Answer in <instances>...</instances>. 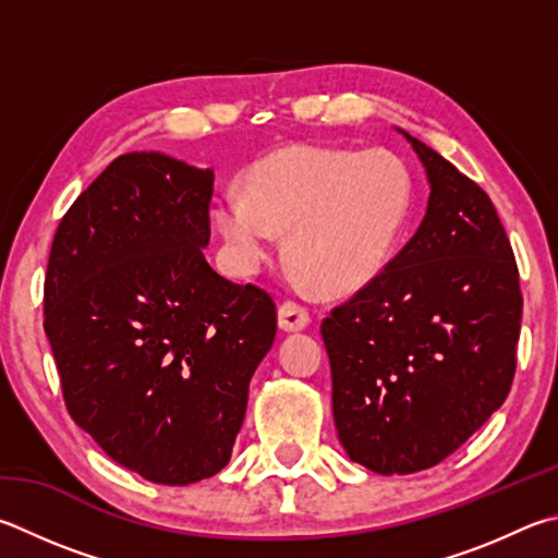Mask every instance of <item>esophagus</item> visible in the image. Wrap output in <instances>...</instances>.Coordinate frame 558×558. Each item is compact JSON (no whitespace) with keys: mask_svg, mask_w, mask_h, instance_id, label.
Masks as SVG:
<instances>
[{"mask_svg":"<svg viewBox=\"0 0 558 558\" xmlns=\"http://www.w3.org/2000/svg\"><path fill=\"white\" fill-rule=\"evenodd\" d=\"M310 310L295 300H286L278 310V324L286 331H300L310 324Z\"/></svg>","mask_w":558,"mask_h":558,"instance_id":"esophagus-1","label":"esophagus"}]
</instances>
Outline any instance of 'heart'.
<instances>
[{
  "label": "heart",
  "mask_w": 558,
  "mask_h": 558,
  "mask_svg": "<svg viewBox=\"0 0 558 558\" xmlns=\"http://www.w3.org/2000/svg\"><path fill=\"white\" fill-rule=\"evenodd\" d=\"M414 202L417 182L392 150L298 144L256 160L244 192L219 197L215 221L241 276L258 272L278 251V231H288L300 278L343 295L388 268Z\"/></svg>",
  "instance_id": "obj_1"
}]
</instances>
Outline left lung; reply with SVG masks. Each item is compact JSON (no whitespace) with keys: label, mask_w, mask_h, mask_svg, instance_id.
Masks as SVG:
<instances>
[{"label":"left lung","mask_w":558,"mask_h":558,"mask_svg":"<svg viewBox=\"0 0 558 558\" xmlns=\"http://www.w3.org/2000/svg\"><path fill=\"white\" fill-rule=\"evenodd\" d=\"M427 168L420 229L376 280L322 322L339 441L392 475L441 463L508 398L520 270L490 197L410 134Z\"/></svg>","instance_id":"1"}]
</instances>
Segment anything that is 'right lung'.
Listing matches in <instances>:
<instances>
[{
    "mask_svg": "<svg viewBox=\"0 0 558 558\" xmlns=\"http://www.w3.org/2000/svg\"><path fill=\"white\" fill-rule=\"evenodd\" d=\"M215 173L163 154L111 160L60 219L44 329L70 417L141 478L219 473L244 424L276 302L209 266Z\"/></svg>",
    "mask_w": 558,
    "mask_h": 558,
    "instance_id": "add662e5",
    "label": "right lung"
}]
</instances>
